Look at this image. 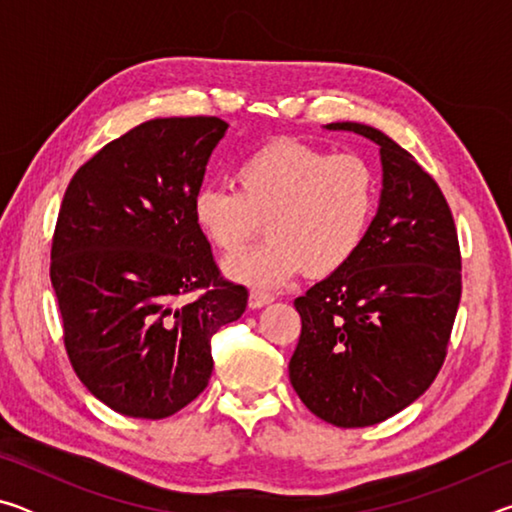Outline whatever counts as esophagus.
Returning a JSON list of instances; mask_svg holds the SVG:
<instances>
[{
  "mask_svg": "<svg viewBox=\"0 0 512 512\" xmlns=\"http://www.w3.org/2000/svg\"><path fill=\"white\" fill-rule=\"evenodd\" d=\"M271 302H273L271 293L257 291V289L250 291V298H248V307H250V309H262V307H266V305H271Z\"/></svg>",
  "mask_w": 512,
  "mask_h": 512,
  "instance_id": "1",
  "label": "esophagus"
}]
</instances>
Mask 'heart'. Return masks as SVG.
Wrapping results in <instances>:
<instances>
[{
    "label": "heart",
    "instance_id": "1",
    "mask_svg": "<svg viewBox=\"0 0 512 512\" xmlns=\"http://www.w3.org/2000/svg\"><path fill=\"white\" fill-rule=\"evenodd\" d=\"M237 189L205 183L192 212L198 230L223 255L244 250L262 221L268 241L225 262L232 280L280 287L302 268L325 277L359 253L375 219L379 178L357 153H329L300 140H273L235 167Z\"/></svg>",
    "mask_w": 512,
    "mask_h": 512
}]
</instances>
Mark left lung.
<instances>
[{
  "instance_id": "1",
  "label": "left lung",
  "mask_w": 512,
  "mask_h": 512,
  "mask_svg": "<svg viewBox=\"0 0 512 512\" xmlns=\"http://www.w3.org/2000/svg\"><path fill=\"white\" fill-rule=\"evenodd\" d=\"M379 146L381 194L359 253L296 298L289 379L334 427H370L427 391L461 302V250L443 192L409 151L357 121L327 124Z\"/></svg>"
}]
</instances>
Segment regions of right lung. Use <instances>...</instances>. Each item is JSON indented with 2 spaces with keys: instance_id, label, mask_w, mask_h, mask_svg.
<instances>
[{
  "instance_id": "right-lung-1",
  "label": "right lung",
  "mask_w": 512,
  "mask_h": 512,
  "mask_svg": "<svg viewBox=\"0 0 512 512\" xmlns=\"http://www.w3.org/2000/svg\"><path fill=\"white\" fill-rule=\"evenodd\" d=\"M228 124L151 119L74 173L51 244L65 350L85 388L128 418L162 420L205 391L210 339L248 291L223 280L192 212ZM204 296L183 306L185 292Z\"/></svg>"
}]
</instances>
